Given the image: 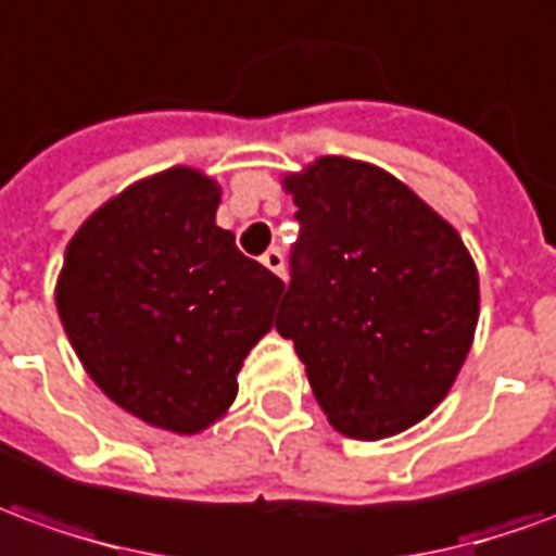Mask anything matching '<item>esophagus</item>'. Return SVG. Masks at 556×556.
Here are the masks:
<instances>
[{
    "label": "esophagus",
    "mask_w": 556,
    "mask_h": 556,
    "mask_svg": "<svg viewBox=\"0 0 556 556\" xmlns=\"http://www.w3.org/2000/svg\"><path fill=\"white\" fill-rule=\"evenodd\" d=\"M262 262H265V267H267V270H270V274H277V277L286 279V258H282V252H279V250H267Z\"/></svg>",
    "instance_id": "esophagus-1"
}]
</instances>
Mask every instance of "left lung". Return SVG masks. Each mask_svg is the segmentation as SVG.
Segmentation results:
<instances>
[{"mask_svg": "<svg viewBox=\"0 0 556 556\" xmlns=\"http://www.w3.org/2000/svg\"><path fill=\"white\" fill-rule=\"evenodd\" d=\"M301 240L277 331L321 413L352 440L440 406L479 325V270L452 223L370 162L318 156L282 177Z\"/></svg>", "mask_w": 556, "mask_h": 556, "instance_id": "obj_1", "label": "left lung"}]
</instances>
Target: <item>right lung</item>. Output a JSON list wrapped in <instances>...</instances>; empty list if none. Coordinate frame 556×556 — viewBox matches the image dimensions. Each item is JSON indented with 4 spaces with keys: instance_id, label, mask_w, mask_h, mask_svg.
<instances>
[{
    "instance_id": "1",
    "label": "right lung",
    "mask_w": 556,
    "mask_h": 556,
    "mask_svg": "<svg viewBox=\"0 0 556 556\" xmlns=\"http://www.w3.org/2000/svg\"><path fill=\"white\" fill-rule=\"evenodd\" d=\"M219 201V184L186 165L126 186L68 240L53 291L89 379L184 437L228 413L286 291L216 225Z\"/></svg>"
}]
</instances>
